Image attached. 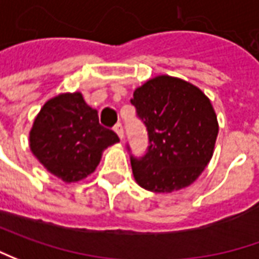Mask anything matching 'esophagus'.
<instances>
[{
  "instance_id": "34e87169",
  "label": "esophagus",
  "mask_w": 259,
  "mask_h": 259,
  "mask_svg": "<svg viewBox=\"0 0 259 259\" xmlns=\"http://www.w3.org/2000/svg\"><path fill=\"white\" fill-rule=\"evenodd\" d=\"M114 132L117 133V136L123 140V138H124V132H123V126H121L120 123H117L116 126H114Z\"/></svg>"
}]
</instances>
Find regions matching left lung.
Listing matches in <instances>:
<instances>
[{
	"mask_svg": "<svg viewBox=\"0 0 259 259\" xmlns=\"http://www.w3.org/2000/svg\"><path fill=\"white\" fill-rule=\"evenodd\" d=\"M130 102L149 136L146 155L130 157L139 186L169 193L195 182L209 163L218 136L209 99L182 78L157 76L138 87Z\"/></svg>",
	"mask_w": 259,
	"mask_h": 259,
	"instance_id": "obj_1",
	"label": "left lung"
}]
</instances>
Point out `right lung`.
Wrapping results in <instances>:
<instances>
[{
    "label": "right lung",
    "mask_w": 259,
    "mask_h": 259,
    "mask_svg": "<svg viewBox=\"0 0 259 259\" xmlns=\"http://www.w3.org/2000/svg\"><path fill=\"white\" fill-rule=\"evenodd\" d=\"M117 142L119 136L103 127L97 110L78 92L46 102L30 130L32 155L50 174L67 183L93 174L103 150Z\"/></svg>",
    "instance_id": "1"
}]
</instances>
